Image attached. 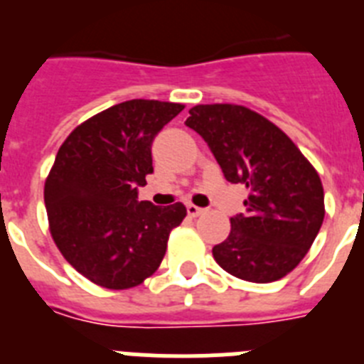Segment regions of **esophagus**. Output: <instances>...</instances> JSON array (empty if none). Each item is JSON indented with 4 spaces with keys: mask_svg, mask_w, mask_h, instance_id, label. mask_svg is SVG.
I'll use <instances>...</instances> for the list:
<instances>
[{
    "mask_svg": "<svg viewBox=\"0 0 364 364\" xmlns=\"http://www.w3.org/2000/svg\"><path fill=\"white\" fill-rule=\"evenodd\" d=\"M204 211L205 210H202V208H198V205L188 204V215H189V217H198V215H202Z\"/></svg>",
    "mask_w": 364,
    "mask_h": 364,
    "instance_id": "obj_1",
    "label": "esophagus"
}]
</instances>
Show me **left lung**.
<instances>
[{
  "instance_id": "8db88e82",
  "label": "left lung",
  "mask_w": 364,
  "mask_h": 364,
  "mask_svg": "<svg viewBox=\"0 0 364 364\" xmlns=\"http://www.w3.org/2000/svg\"><path fill=\"white\" fill-rule=\"evenodd\" d=\"M197 131L231 184H244L246 213L231 217V231L213 247L222 269L247 282H273L297 268L323 226L319 173L290 136L244 105L189 109Z\"/></svg>"
}]
</instances>
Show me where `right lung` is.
<instances>
[{"label":"right lung","mask_w":364,"mask_h":364,"mask_svg":"<svg viewBox=\"0 0 364 364\" xmlns=\"http://www.w3.org/2000/svg\"><path fill=\"white\" fill-rule=\"evenodd\" d=\"M184 109L159 100H127L80 124L58 149L45 180V208L58 250L83 277L127 290L151 277L186 205L138 202L153 173L151 144Z\"/></svg>","instance_id":"obj_1"}]
</instances>
